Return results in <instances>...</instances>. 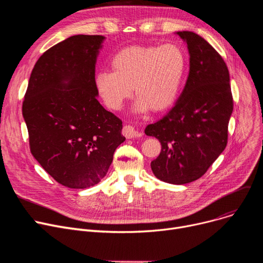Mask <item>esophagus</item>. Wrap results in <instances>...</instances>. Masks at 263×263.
<instances>
[{
    "label": "esophagus",
    "instance_id": "34e87169",
    "mask_svg": "<svg viewBox=\"0 0 263 263\" xmlns=\"http://www.w3.org/2000/svg\"><path fill=\"white\" fill-rule=\"evenodd\" d=\"M122 134L127 137V139H134V137H139L141 136V133L137 131L134 127L130 126V124H127L122 128Z\"/></svg>",
    "mask_w": 263,
    "mask_h": 263
}]
</instances>
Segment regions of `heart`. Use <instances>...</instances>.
<instances>
[{
    "label": "heart",
    "mask_w": 263,
    "mask_h": 263,
    "mask_svg": "<svg viewBox=\"0 0 263 263\" xmlns=\"http://www.w3.org/2000/svg\"><path fill=\"white\" fill-rule=\"evenodd\" d=\"M109 65L113 72L101 70L95 77L97 92L104 104L109 109H120L133 87L137 96L133 110L144 114L151 108L162 112L174 103L182 83L185 59L181 49L172 44L131 46L114 54Z\"/></svg>",
    "instance_id": "heart-1"
}]
</instances>
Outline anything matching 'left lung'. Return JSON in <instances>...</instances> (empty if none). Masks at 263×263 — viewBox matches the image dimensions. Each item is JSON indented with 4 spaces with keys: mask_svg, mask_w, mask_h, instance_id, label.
<instances>
[{
    "mask_svg": "<svg viewBox=\"0 0 263 263\" xmlns=\"http://www.w3.org/2000/svg\"><path fill=\"white\" fill-rule=\"evenodd\" d=\"M176 34L187 45L189 77L173 108L145 133L162 146L150 164L155 176L185 184L200 178L226 148L233 100L228 68L215 49L196 33Z\"/></svg>",
    "mask_w": 263,
    "mask_h": 263,
    "instance_id": "8db88e82",
    "label": "left lung"
}]
</instances>
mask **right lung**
<instances>
[{
	"label": "right lung",
	"mask_w": 263,
	"mask_h": 263,
	"mask_svg": "<svg viewBox=\"0 0 263 263\" xmlns=\"http://www.w3.org/2000/svg\"><path fill=\"white\" fill-rule=\"evenodd\" d=\"M104 40L74 35L50 48L35 64L24 96L31 153L70 189L99 183L126 141L122 121L97 99L95 69Z\"/></svg>",
	"instance_id": "right-lung-1"
}]
</instances>
